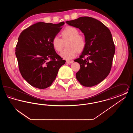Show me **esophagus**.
I'll use <instances>...</instances> for the list:
<instances>
[{
    "instance_id": "esophagus-1",
    "label": "esophagus",
    "mask_w": 133,
    "mask_h": 133,
    "mask_svg": "<svg viewBox=\"0 0 133 133\" xmlns=\"http://www.w3.org/2000/svg\"><path fill=\"white\" fill-rule=\"evenodd\" d=\"M66 62H67V63L71 64L73 62V61H72V60H67V61H66Z\"/></svg>"
}]
</instances>
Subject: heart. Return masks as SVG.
<instances>
[{
  "label": "heart",
  "instance_id": "b5f03b06",
  "mask_svg": "<svg viewBox=\"0 0 133 133\" xmlns=\"http://www.w3.org/2000/svg\"><path fill=\"white\" fill-rule=\"evenodd\" d=\"M62 39L57 36L52 39V44L54 49L60 52L63 48V41L67 40V48L61 53V56L66 60L73 59L76 56L77 52L81 53L86 47V40L82 35L79 34V31L73 26H67L61 32Z\"/></svg>",
  "mask_w": 133,
  "mask_h": 133
}]
</instances>
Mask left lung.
Here are the masks:
<instances>
[{
	"mask_svg": "<svg viewBox=\"0 0 133 133\" xmlns=\"http://www.w3.org/2000/svg\"><path fill=\"white\" fill-rule=\"evenodd\" d=\"M84 33L86 46L74 61L80 65L77 72V80L85 87H92L103 81L109 75L115 52L110 30L101 21L90 17H80L66 22Z\"/></svg>",
	"mask_w": 133,
	"mask_h": 133,
	"instance_id": "8db88e82",
	"label": "left lung"
}]
</instances>
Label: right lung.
Segmentation results:
<instances>
[{"label": "right lung", "instance_id": "obj_1", "mask_svg": "<svg viewBox=\"0 0 133 133\" xmlns=\"http://www.w3.org/2000/svg\"><path fill=\"white\" fill-rule=\"evenodd\" d=\"M37 22L20 33L15 48L20 72L32 86L47 88L55 80L66 61L57 54L52 39L64 24Z\"/></svg>", "mask_w": 133, "mask_h": 133}]
</instances>
